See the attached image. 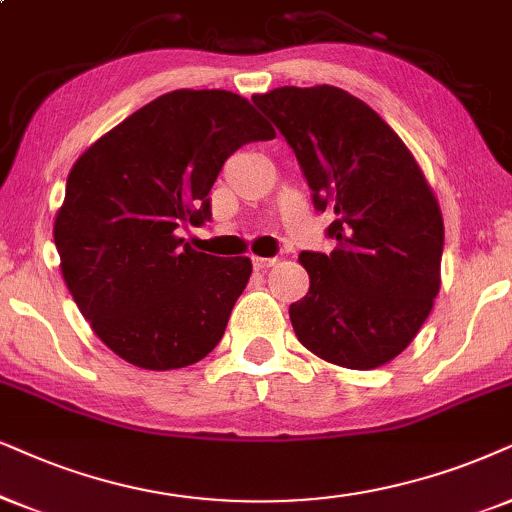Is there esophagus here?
<instances>
[{
    "mask_svg": "<svg viewBox=\"0 0 512 512\" xmlns=\"http://www.w3.org/2000/svg\"><path fill=\"white\" fill-rule=\"evenodd\" d=\"M276 262H278L276 257H252V267H255L257 271H264V269L274 267Z\"/></svg>",
    "mask_w": 512,
    "mask_h": 512,
    "instance_id": "1",
    "label": "esophagus"
}]
</instances>
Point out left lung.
<instances>
[{"label": "left lung", "mask_w": 512, "mask_h": 512, "mask_svg": "<svg viewBox=\"0 0 512 512\" xmlns=\"http://www.w3.org/2000/svg\"><path fill=\"white\" fill-rule=\"evenodd\" d=\"M295 151L319 210L335 219L331 255L300 264L309 293L290 304L297 340L331 364L371 371L399 357L442 286L444 219L397 132L331 84L252 96Z\"/></svg>", "instance_id": "1"}]
</instances>
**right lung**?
<instances>
[{"mask_svg":"<svg viewBox=\"0 0 512 512\" xmlns=\"http://www.w3.org/2000/svg\"><path fill=\"white\" fill-rule=\"evenodd\" d=\"M252 103L177 89L146 103L75 160L56 212L63 281L120 359L172 371L208 357L248 286V257L193 250L177 226L212 217L210 189L248 141L274 139Z\"/></svg>","mask_w":512,"mask_h":512,"instance_id":"1","label":"right lung"}]
</instances>
